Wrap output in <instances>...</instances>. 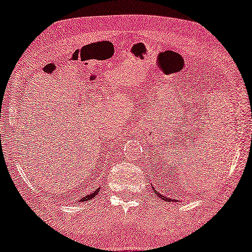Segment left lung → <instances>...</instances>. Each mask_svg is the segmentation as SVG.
Instances as JSON below:
<instances>
[{"mask_svg":"<svg viewBox=\"0 0 252 252\" xmlns=\"http://www.w3.org/2000/svg\"><path fill=\"white\" fill-rule=\"evenodd\" d=\"M151 187H153V189H154V186L151 185ZM154 194H156V196H158V198H161V199H164V201H166V202H177L175 201V199H173V198H168V197H166V196H163V195H160V192H158L157 190H155L154 189Z\"/></svg>","mask_w":252,"mask_h":252,"instance_id":"1","label":"left lung"}]
</instances>
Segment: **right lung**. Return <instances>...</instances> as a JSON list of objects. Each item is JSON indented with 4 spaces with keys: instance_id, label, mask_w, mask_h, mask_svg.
I'll return each mask as SVG.
<instances>
[{
    "instance_id": "right-lung-1",
    "label": "right lung",
    "mask_w": 252,
    "mask_h": 252,
    "mask_svg": "<svg viewBox=\"0 0 252 252\" xmlns=\"http://www.w3.org/2000/svg\"><path fill=\"white\" fill-rule=\"evenodd\" d=\"M99 189H101V187H98V188H96L94 191H92L91 194L89 195H86L85 197H81L80 199H79V201H77V202H88V201H91V199H93L94 197H96V195L98 194V191H99Z\"/></svg>"
}]
</instances>
